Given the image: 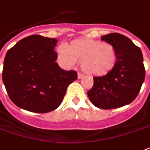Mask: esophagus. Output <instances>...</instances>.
<instances>
[{
    "mask_svg": "<svg viewBox=\"0 0 150 150\" xmlns=\"http://www.w3.org/2000/svg\"><path fill=\"white\" fill-rule=\"evenodd\" d=\"M83 77H84V74H81V73H78V74H77V78H78V79H82Z\"/></svg>",
    "mask_w": 150,
    "mask_h": 150,
    "instance_id": "obj_1",
    "label": "esophagus"
}]
</instances>
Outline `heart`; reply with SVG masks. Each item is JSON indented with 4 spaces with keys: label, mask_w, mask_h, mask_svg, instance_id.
<instances>
[{
    "label": "heart",
    "mask_w": 150,
    "mask_h": 150,
    "mask_svg": "<svg viewBox=\"0 0 150 150\" xmlns=\"http://www.w3.org/2000/svg\"><path fill=\"white\" fill-rule=\"evenodd\" d=\"M59 60L69 65L79 62L86 74L104 76L112 70L117 62L115 47L90 38L77 39L64 45L57 52Z\"/></svg>",
    "instance_id": "heart-1"
}]
</instances>
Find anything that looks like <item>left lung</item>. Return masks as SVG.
Masks as SVG:
<instances>
[{"mask_svg": "<svg viewBox=\"0 0 150 150\" xmlns=\"http://www.w3.org/2000/svg\"><path fill=\"white\" fill-rule=\"evenodd\" d=\"M101 40L115 47L117 62L109 74L93 77V86L87 94L98 108H120L134 100L145 81L142 52L130 39L120 33L104 35Z\"/></svg>", "mask_w": 150, "mask_h": 150, "instance_id": "8db88e82", "label": "left lung"}]
</instances>
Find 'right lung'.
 <instances>
[{"mask_svg": "<svg viewBox=\"0 0 150 150\" xmlns=\"http://www.w3.org/2000/svg\"><path fill=\"white\" fill-rule=\"evenodd\" d=\"M57 39L32 35L8 50L2 80L11 100L21 109L45 113L61 105L76 71H66L55 62Z\"/></svg>", "mask_w": 150, "mask_h": 150, "instance_id": "right-lung-1", "label": "right lung"}]
</instances>
